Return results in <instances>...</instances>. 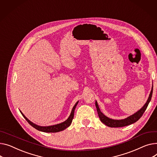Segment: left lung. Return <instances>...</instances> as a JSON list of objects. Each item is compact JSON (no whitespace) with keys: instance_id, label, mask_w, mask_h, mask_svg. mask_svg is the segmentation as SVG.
<instances>
[{"instance_id":"8db88e82","label":"left lung","mask_w":157,"mask_h":157,"mask_svg":"<svg viewBox=\"0 0 157 157\" xmlns=\"http://www.w3.org/2000/svg\"><path fill=\"white\" fill-rule=\"evenodd\" d=\"M152 93H153V86L151 88V92L150 93L149 97L148 98L147 101L146 102V103L144 105V106L140 110H138L137 112H136L135 113L132 114V116L124 119H121V120H114V119H110L109 117H107V116H105L100 110L98 105L97 103V101H95V105H96V108L98 112V114L99 118L101 121V122L102 123H103L104 124H105L106 126L110 127V128H121V127H124V126H128V125L132 124L134 122H136V121H138L143 116V114L144 113V112H145L146 109H147L148 104L151 99V97H152Z\"/></svg>"}]
</instances>
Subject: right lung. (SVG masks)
I'll return each mask as SVG.
<instances>
[{"mask_svg": "<svg viewBox=\"0 0 157 157\" xmlns=\"http://www.w3.org/2000/svg\"><path fill=\"white\" fill-rule=\"evenodd\" d=\"M78 101H77L75 105V106L73 107L69 117H68V119L66 121L62 122V123H60V124H58L53 125V126H38V125L33 123L32 122H31L29 120H28L24 116V114L21 112L20 111V112L21 113V114L23 115V116L25 117V119L27 121V122L31 125V126L33 127L34 128H35L36 129L40 131H41V132H59V131L64 130L65 129L68 128L71 124L72 119H73V118H74L75 110L76 107V105H78Z\"/></svg>", "mask_w": 157, "mask_h": 157, "instance_id": "1", "label": "right lung"}]
</instances>
